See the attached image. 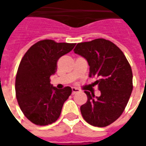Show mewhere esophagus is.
Returning a JSON list of instances; mask_svg holds the SVG:
<instances>
[{"mask_svg": "<svg viewBox=\"0 0 146 146\" xmlns=\"http://www.w3.org/2000/svg\"><path fill=\"white\" fill-rule=\"evenodd\" d=\"M80 92V89L76 88H72V93H73V95H74V94H76V93Z\"/></svg>", "mask_w": 146, "mask_h": 146, "instance_id": "1", "label": "esophagus"}]
</instances>
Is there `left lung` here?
<instances>
[{
	"instance_id": "obj_1",
	"label": "left lung",
	"mask_w": 146,
	"mask_h": 146,
	"mask_svg": "<svg viewBox=\"0 0 146 146\" xmlns=\"http://www.w3.org/2000/svg\"><path fill=\"white\" fill-rule=\"evenodd\" d=\"M73 51L88 62L89 77L97 78L100 96L85 91L88 101L80 106L89 124L103 127L122 114L131 95L133 75L125 55L113 42L99 38L77 44Z\"/></svg>"
}]
</instances>
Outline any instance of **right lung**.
<instances>
[{"label":"right lung","instance_id":"right-lung-1","mask_svg":"<svg viewBox=\"0 0 146 146\" xmlns=\"http://www.w3.org/2000/svg\"><path fill=\"white\" fill-rule=\"evenodd\" d=\"M75 45L40 40L21 60L15 78L16 98L26 117L36 125L56 121L64 102L72 93L70 87L59 90L51 84L50 76L56 71L58 58L72 51Z\"/></svg>","mask_w":146,"mask_h":146}]
</instances>
